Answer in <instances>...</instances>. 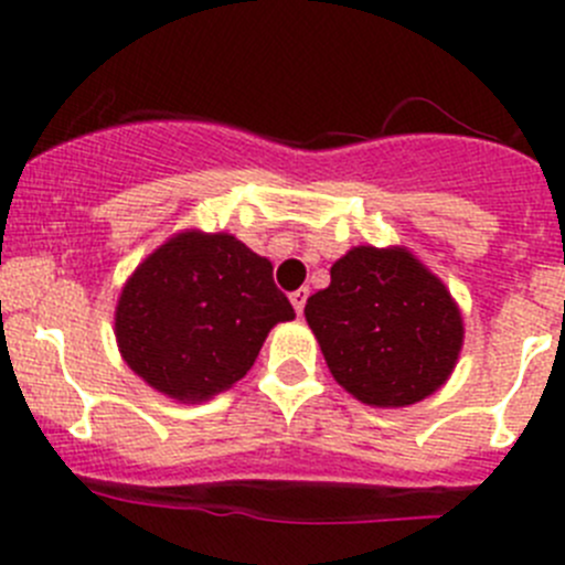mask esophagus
I'll use <instances>...</instances> for the list:
<instances>
[{
	"mask_svg": "<svg viewBox=\"0 0 565 565\" xmlns=\"http://www.w3.org/2000/svg\"><path fill=\"white\" fill-rule=\"evenodd\" d=\"M289 300H292L295 311H298V315H303V309H306V300H309V289H306V287L295 289V292L289 295Z\"/></svg>",
	"mask_w": 565,
	"mask_h": 565,
	"instance_id": "esophagus-1",
	"label": "esophagus"
}]
</instances>
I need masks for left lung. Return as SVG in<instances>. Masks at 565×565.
I'll return each mask as SVG.
<instances>
[{"instance_id": "left-lung-1", "label": "left lung", "mask_w": 565, "mask_h": 565, "mask_svg": "<svg viewBox=\"0 0 565 565\" xmlns=\"http://www.w3.org/2000/svg\"><path fill=\"white\" fill-rule=\"evenodd\" d=\"M330 374L374 407H407L435 393L461 350V315L448 289L404 248H352L330 287L306 303Z\"/></svg>"}]
</instances>
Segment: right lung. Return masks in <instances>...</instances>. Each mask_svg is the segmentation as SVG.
I'll use <instances>...</instances> for the list:
<instances>
[{
  "label": "right lung",
  "instance_id": "obj_1",
  "mask_svg": "<svg viewBox=\"0 0 565 565\" xmlns=\"http://www.w3.org/2000/svg\"><path fill=\"white\" fill-rule=\"evenodd\" d=\"M292 303L273 265L232 235L182 232L152 250L117 303L125 363L177 402H202L232 388L254 366Z\"/></svg>",
  "mask_w": 565,
  "mask_h": 565
}]
</instances>
